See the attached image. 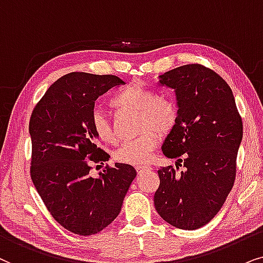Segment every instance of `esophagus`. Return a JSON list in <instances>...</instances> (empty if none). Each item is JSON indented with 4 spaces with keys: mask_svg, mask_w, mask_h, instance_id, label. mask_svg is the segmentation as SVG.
Returning a JSON list of instances; mask_svg holds the SVG:
<instances>
[{
    "mask_svg": "<svg viewBox=\"0 0 263 263\" xmlns=\"http://www.w3.org/2000/svg\"><path fill=\"white\" fill-rule=\"evenodd\" d=\"M136 170H137L138 173H142V172H144V171L152 170V168L148 167V166H137V167H136Z\"/></svg>",
    "mask_w": 263,
    "mask_h": 263,
    "instance_id": "obj_1",
    "label": "esophagus"
}]
</instances>
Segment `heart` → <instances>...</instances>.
Instances as JSON below:
<instances>
[{"mask_svg":"<svg viewBox=\"0 0 263 263\" xmlns=\"http://www.w3.org/2000/svg\"><path fill=\"white\" fill-rule=\"evenodd\" d=\"M111 104L120 109L136 110L139 113L138 129L144 131L138 137L122 143L114 154L115 160L126 164L143 166L154 156L160 136L170 134L178 121V108L173 101L157 97L148 87L128 85L119 91ZM91 128L100 141L113 143L115 135L109 120L101 110L91 114Z\"/></svg>","mask_w":263,"mask_h":263,"instance_id":"1","label":"heart"}]
</instances>
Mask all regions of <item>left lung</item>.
Returning <instances> with one entry per match:
<instances>
[{
  "instance_id": "obj_1",
  "label": "left lung",
  "mask_w": 263,
  "mask_h": 263,
  "mask_svg": "<svg viewBox=\"0 0 263 263\" xmlns=\"http://www.w3.org/2000/svg\"><path fill=\"white\" fill-rule=\"evenodd\" d=\"M174 90L178 121L162 144L168 159L183 162L157 171L160 186L154 204L161 218L181 230L207 225L221 209L236 178L243 124L232 90L202 65H185L159 76Z\"/></svg>"
}]
</instances>
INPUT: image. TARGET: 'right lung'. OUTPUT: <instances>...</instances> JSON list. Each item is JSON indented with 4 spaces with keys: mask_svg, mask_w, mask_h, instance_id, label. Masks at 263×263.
Here are the masks:
<instances>
[{
    "mask_svg": "<svg viewBox=\"0 0 263 263\" xmlns=\"http://www.w3.org/2000/svg\"><path fill=\"white\" fill-rule=\"evenodd\" d=\"M121 83L115 76L69 73L49 87L30 119L31 179L52 218L80 236L114 221L137 176L131 164L118 162L93 178L85 161L109 160L95 144L91 114L97 97Z\"/></svg>",
    "mask_w": 263,
    "mask_h": 263,
    "instance_id": "right-lung-1",
    "label": "right lung"
}]
</instances>
